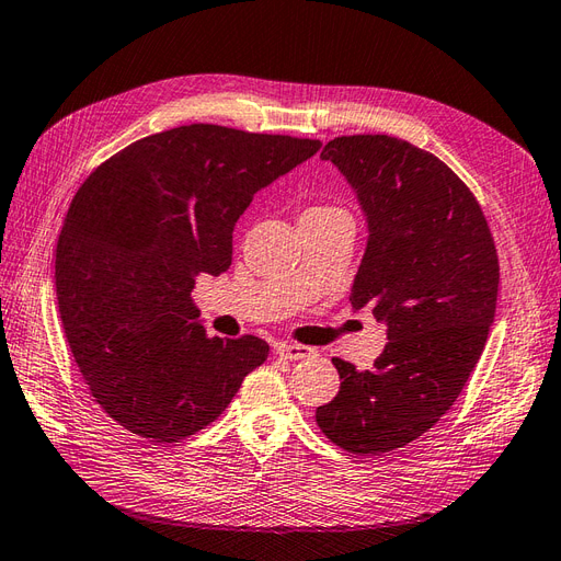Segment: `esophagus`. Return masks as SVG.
<instances>
[{"mask_svg":"<svg viewBox=\"0 0 561 561\" xmlns=\"http://www.w3.org/2000/svg\"><path fill=\"white\" fill-rule=\"evenodd\" d=\"M277 355L286 357V360H304V357L314 355V348L300 346V343H277Z\"/></svg>","mask_w":561,"mask_h":561,"instance_id":"1","label":"esophagus"}]
</instances>
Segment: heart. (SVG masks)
I'll return each instance as SVG.
<instances>
[{"mask_svg":"<svg viewBox=\"0 0 561 561\" xmlns=\"http://www.w3.org/2000/svg\"><path fill=\"white\" fill-rule=\"evenodd\" d=\"M343 210L334 208V206H324V204H314L308 206L304 213H300V218H329V215H339Z\"/></svg>","mask_w":561,"mask_h":561,"instance_id":"heart-1","label":"heart"}]
</instances>
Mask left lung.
<instances>
[{"label": "left lung", "mask_w": 561, "mask_h": 561, "mask_svg": "<svg viewBox=\"0 0 561 561\" xmlns=\"http://www.w3.org/2000/svg\"><path fill=\"white\" fill-rule=\"evenodd\" d=\"M320 158L360 201L369 237L351 304L386 324L389 343L365 371L334 357L341 389L314 420L343 450L391 453L453 408L479 363L497 304L495 243L469 186L410 141L336 137Z\"/></svg>", "instance_id": "obj_1"}]
</instances>
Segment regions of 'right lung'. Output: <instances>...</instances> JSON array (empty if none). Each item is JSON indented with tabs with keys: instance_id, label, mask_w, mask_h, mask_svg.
Wrapping results in <instances>:
<instances>
[{
	"instance_id": "right-lung-1",
	"label": "right lung",
	"mask_w": 561,
	"mask_h": 561,
	"mask_svg": "<svg viewBox=\"0 0 561 561\" xmlns=\"http://www.w3.org/2000/svg\"><path fill=\"white\" fill-rule=\"evenodd\" d=\"M320 139L182 125L99 165L56 243V300L84 383L108 417L178 443L232 403L270 346L208 336L196 275L232 265V232L253 194L320 151Z\"/></svg>"
}]
</instances>
